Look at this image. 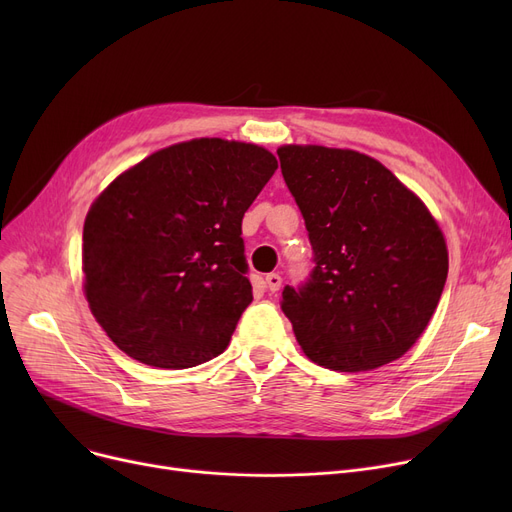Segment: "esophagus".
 Wrapping results in <instances>:
<instances>
[{"label":"esophagus","mask_w":512,"mask_h":512,"mask_svg":"<svg viewBox=\"0 0 512 512\" xmlns=\"http://www.w3.org/2000/svg\"><path fill=\"white\" fill-rule=\"evenodd\" d=\"M265 284H267V288H270V292H278L280 286H282V276L280 274H267Z\"/></svg>","instance_id":"obj_1"}]
</instances>
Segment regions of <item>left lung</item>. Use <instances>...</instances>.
<instances>
[{
    "instance_id": "left-lung-1",
    "label": "left lung",
    "mask_w": 512,
    "mask_h": 512,
    "mask_svg": "<svg viewBox=\"0 0 512 512\" xmlns=\"http://www.w3.org/2000/svg\"><path fill=\"white\" fill-rule=\"evenodd\" d=\"M278 157L315 261L305 284L282 292L305 355L334 371L402 357L427 328L448 276L434 215L365 153L284 145Z\"/></svg>"
}]
</instances>
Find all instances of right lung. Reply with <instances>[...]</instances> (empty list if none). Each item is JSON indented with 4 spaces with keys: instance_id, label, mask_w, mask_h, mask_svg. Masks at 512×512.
<instances>
[{
    "instance_id": "1",
    "label": "right lung",
    "mask_w": 512,
    "mask_h": 512,
    "mask_svg": "<svg viewBox=\"0 0 512 512\" xmlns=\"http://www.w3.org/2000/svg\"><path fill=\"white\" fill-rule=\"evenodd\" d=\"M276 168L263 147L193 139L145 157L95 199L85 297L120 351L159 369L226 351L253 301L242 218Z\"/></svg>"
}]
</instances>
